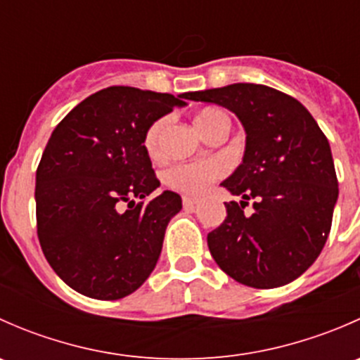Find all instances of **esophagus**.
<instances>
[{"instance_id": "obj_1", "label": "esophagus", "mask_w": 360, "mask_h": 360, "mask_svg": "<svg viewBox=\"0 0 360 360\" xmlns=\"http://www.w3.org/2000/svg\"><path fill=\"white\" fill-rule=\"evenodd\" d=\"M198 203V198H191V197H183V205L186 207V209H190V207H195Z\"/></svg>"}]
</instances>
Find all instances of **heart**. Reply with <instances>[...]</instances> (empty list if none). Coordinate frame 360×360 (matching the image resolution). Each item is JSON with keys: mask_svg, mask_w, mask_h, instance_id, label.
<instances>
[{"mask_svg": "<svg viewBox=\"0 0 360 360\" xmlns=\"http://www.w3.org/2000/svg\"><path fill=\"white\" fill-rule=\"evenodd\" d=\"M195 127L203 137L210 132V130L217 129L219 125H230L228 116L221 110L216 108H205V110L198 111L195 115ZM169 120L160 118L150 125L144 136V148L151 157H157L162 150V137L165 132ZM226 167L221 160L210 158L200 160V162H184L176 163V165L169 167L163 174L167 186L172 190L181 191L186 195H202L203 191L209 190L210 184L216 179H219L224 174Z\"/></svg>", "mask_w": 360, "mask_h": 360, "instance_id": "1", "label": "heart"}]
</instances>
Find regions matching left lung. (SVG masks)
I'll return each mask as SVG.
<instances>
[{
    "label": "left lung",
    "instance_id": "obj_1",
    "mask_svg": "<svg viewBox=\"0 0 360 360\" xmlns=\"http://www.w3.org/2000/svg\"><path fill=\"white\" fill-rule=\"evenodd\" d=\"M238 116L245 130L242 163L221 186L242 197L207 235L214 261L240 284L271 289L314 264L331 231L338 179L328 137L294 97L256 83L190 92ZM253 200V214L243 209Z\"/></svg>",
    "mask_w": 360,
    "mask_h": 360
}]
</instances>
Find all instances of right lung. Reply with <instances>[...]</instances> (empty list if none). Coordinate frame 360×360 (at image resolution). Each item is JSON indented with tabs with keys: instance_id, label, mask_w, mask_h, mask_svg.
Wrapping results in <instances>:
<instances>
[{
	"instance_id": "obj_1",
	"label": "right lung",
	"mask_w": 360,
	"mask_h": 360,
	"mask_svg": "<svg viewBox=\"0 0 360 360\" xmlns=\"http://www.w3.org/2000/svg\"><path fill=\"white\" fill-rule=\"evenodd\" d=\"M183 99L190 92L108 86L69 111L50 136L36 170L38 238L53 271L79 294L120 300L157 266L167 224L183 203L174 191L144 202L160 186L144 136L163 115L186 106Z\"/></svg>"
}]
</instances>
